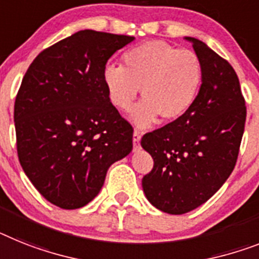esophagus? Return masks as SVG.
Here are the masks:
<instances>
[{
    "instance_id": "34e87169",
    "label": "esophagus",
    "mask_w": 259,
    "mask_h": 259,
    "mask_svg": "<svg viewBox=\"0 0 259 259\" xmlns=\"http://www.w3.org/2000/svg\"><path fill=\"white\" fill-rule=\"evenodd\" d=\"M141 137L142 134L138 132V130H134L133 133V143H134V150H138L140 149V141H141Z\"/></svg>"
}]
</instances>
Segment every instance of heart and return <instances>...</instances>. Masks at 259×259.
<instances>
[{"mask_svg": "<svg viewBox=\"0 0 259 259\" xmlns=\"http://www.w3.org/2000/svg\"><path fill=\"white\" fill-rule=\"evenodd\" d=\"M103 81L110 101L129 110L141 88L143 100L132 112V121L145 129L156 119L175 121L196 101L203 66L190 50H180L163 40H149L122 55V67L108 64Z\"/></svg>", "mask_w": 259, "mask_h": 259, "instance_id": "b5f03b06", "label": "heart"}]
</instances>
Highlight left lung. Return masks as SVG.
<instances>
[{
	"mask_svg": "<svg viewBox=\"0 0 259 259\" xmlns=\"http://www.w3.org/2000/svg\"><path fill=\"white\" fill-rule=\"evenodd\" d=\"M203 66L196 101L183 117L147 133L141 146L154 167L142 179L147 200L183 214L220 190L236 166L246 106L233 67L196 38L186 36Z\"/></svg>",
	"mask_w": 259,
	"mask_h": 259,
	"instance_id": "left-lung-1",
	"label": "left lung"
}]
</instances>
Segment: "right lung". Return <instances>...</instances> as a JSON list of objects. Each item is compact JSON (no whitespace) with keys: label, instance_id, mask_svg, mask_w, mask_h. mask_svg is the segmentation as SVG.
Listing matches in <instances>:
<instances>
[{"label":"right lung","instance_id":"1","mask_svg":"<svg viewBox=\"0 0 259 259\" xmlns=\"http://www.w3.org/2000/svg\"><path fill=\"white\" fill-rule=\"evenodd\" d=\"M133 40L81 30L43 50L23 76L14 104L19 163L56 207L92 201L108 168L133 149V127L103 81L110 56Z\"/></svg>","mask_w":259,"mask_h":259}]
</instances>
